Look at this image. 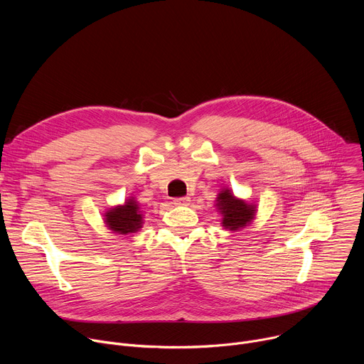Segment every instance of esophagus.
<instances>
[{"label": "esophagus", "instance_id": "34e87169", "mask_svg": "<svg viewBox=\"0 0 364 364\" xmlns=\"http://www.w3.org/2000/svg\"><path fill=\"white\" fill-rule=\"evenodd\" d=\"M190 201H191L190 197H178V198H174L173 203H174L176 205H187Z\"/></svg>", "mask_w": 364, "mask_h": 364}]
</instances>
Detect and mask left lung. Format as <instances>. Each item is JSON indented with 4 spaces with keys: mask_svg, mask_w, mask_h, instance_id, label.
Returning <instances> with one entry per match:
<instances>
[{
    "mask_svg": "<svg viewBox=\"0 0 364 364\" xmlns=\"http://www.w3.org/2000/svg\"><path fill=\"white\" fill-rule=\"evenodd\" d=\"M216 207L222 215V226L230 232L246 228L256 215V204L236 197L229 187H223L218 194Z\"/></svg>",
    "mask_w": 364,
    "mask_h": 364,
    "instance_id": "8db88e82",
    "label": "left lung"
}]
</instances>
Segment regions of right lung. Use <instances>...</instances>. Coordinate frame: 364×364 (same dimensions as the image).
Segmentation results:
<instances>
[{
	"label": "right lung",
	"instance_id": "add662e5",
	"mask_svg": "<svg viewBox=\"0 0 364 364\" xmlns=\"http://www.w3.org/2000/svg\"><path fill=\"white\" fill-rule=\"evenodd\" d=\"M103 218L107 228L118 235L136 233L144 225V213L135 197H129L124 204L111 207Z\"/></svg>",
	"mask_w": 364,
	"mask_h": 364
}]
</instances>
